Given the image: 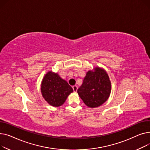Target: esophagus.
Listing matches in <instances>:
<instances>
[{"label": "esophagus", "mask_w": 150, "mask_h": 150, "mask_svg": "<svg viewBox=\"0 0 150 150\" xmlns=\"http://www.w3.org/2000/svg\"><path fill=\"white\" fill-rule=\"evenodd\" d=\"M77 85H74V86H73V91H74V92H77Z\"/></svg>", "instance_id": "esophagus-1"}]
</instances>
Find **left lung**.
I'll return each instance as SVG.
<instances>
[{"label": "left lung", "instance_id": "8db88e82", "mask_svg": "<svg viewBox=\"0 0 150 150\" xmlns=\"http://www.w3.org/2000/svg\"><path fill=\"white\" fill-rule=\"evenodd\" d=\"M111 85L109 76L102 68L96 67L86 73L77 93L85 104L90 108L100 106L108 99Z\"/></svg>", "mask_w": 150, "mask_h": 150}]
</instances>
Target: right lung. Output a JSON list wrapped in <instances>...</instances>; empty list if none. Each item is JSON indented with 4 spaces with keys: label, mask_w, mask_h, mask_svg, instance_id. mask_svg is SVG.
Wrapping results in <instances>:
<instances>
[{
    "label": "right lung",
    "mask_w": 150,
    "mask_h": 150,
    "mask_svg": "<svg viewBox=\"0 0 150 150\" xmlns=\"http://www.w3.org/2000/svg\"><path fill=\"white\" fill-rule=\"evenodd\" d=\"M73 92L71 86L57 73L48 71L42 81V96L51 106H61L64 103L69 94Z\"/></svg>",
    "instance_id": "right-lung-1"
}]
</instances>
